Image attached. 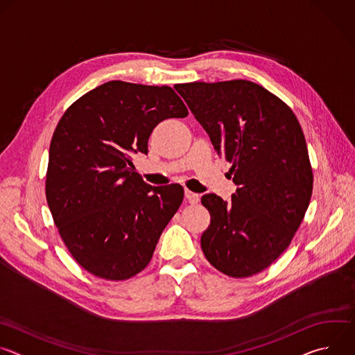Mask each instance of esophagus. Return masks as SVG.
Instances as JSON below:
<instances>
[{"instance_id": "34e87169", "label": "esophagus", "mask_w": 355, "mask_h": 355, "mask_svg": "<svg viewBox=\"0 0 355 355\" xmlns=\"http://www.w3.org/2000/svg\"><path fill=\"white\" fill-rule=\"evenodd\" d=\"M199 199H200L199 193H195V192H192V191H188V189L185 191V200L188 202V204H192V205H195V204H198Z\"/></svg>"}]
</instances>
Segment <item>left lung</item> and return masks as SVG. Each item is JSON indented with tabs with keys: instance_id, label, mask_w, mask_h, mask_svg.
Instances as JSON below:
<instances>
[{
	"instance_id": "8db88e82",
	"label": "left lung",
	"mask_w": 355,
	"mask_h": 355,
	"mask_svg": "<svg viewBox=\"0 0 355 355\" xmlns=\"http://www.w3.org/2000/svg\"><path fill=\"white\" fill-rule=\"evenodd\" d=\"M174 88L232 164L237 185L230 202L202 196L211 214L202 251L232 278L259 274L288 248L309 207L313 173L302 128L282 99L256 83L195 81Z\"/></svg>"
}]
</instances>
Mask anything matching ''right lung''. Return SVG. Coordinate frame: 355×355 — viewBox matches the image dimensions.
Listing matches in <instances>:
<instances>
[{
    "instance_id": "obj_1",
    "label": "right lung",
    "mask_w": 355,
    "mask_h": 355,
    "mask_svg": "<svg viewBox=\"0 0 355 355\" xmlns=\"http://www.w3.org/2000/svg\"><path fill=\"white\" fill-rule=\"evenodd\" d=\"M187 115L171 87L115 80L80 96L59 121L50 141L46 199L70 254L89 274L129 279L153 257L184 189L146 184L132 155L147 153L162 121Z\"/></svg>"
}]
</instances>
